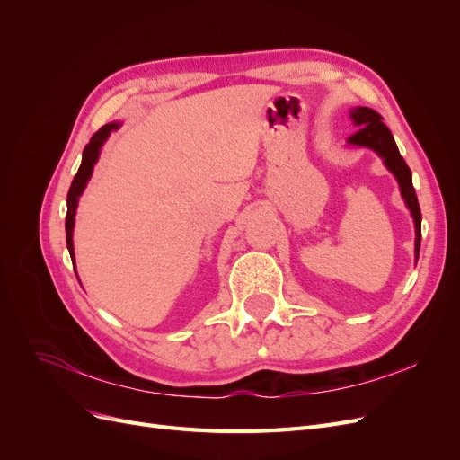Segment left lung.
Wrapping results in <instances>:
<instances>
[{"mask_svg": "<svg viewBox=\"0 0 460 460\" xmlns=\"http://www.w3.org/2000/svg\"><path fill=\"white\" fill-rule=\"evenodd\" d=\"M351 119H353L355 127H358V130L347 142L353 146L368 147V149L378 153V155L384 159V164L387 166V171L397 178L401 196H402V199H405L409 211L414 218V232H416L414 259L419 261L420 238H422V234H420L422 215H420L419 198H416V191L412 188V174H411L409 164L405 163V159L401 157L394 136L382 122L380 113H376V111L370 107H355V109H351Z\"/></svg>", "mask_w": 460, "mask_h": 460, "instance_id": "1", "label": "left lung"}]
</instances>
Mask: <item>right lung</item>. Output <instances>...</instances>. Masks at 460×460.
Returning a JSON list of instances; mask_svg holds the SVG:
<instances>
[{
  "instance_id": "add662e5",
  "label": "right lung",
  "mask_w": 460,
  "mask_h": 460,
  "mask_svg": "<svg viewBox=\"0 0 460 460\" xmlns=\"http://www.w3.org/2000/svg\"><path fill=\"white\" fill-rule=\"evenodd\" d=\"M120 127L119 122H109L105 127H102L97 130L90 144L84 147V153H82V163H80V169L73 180L71 190H68V196H66V218H65V230H66V247H68V253H71V259L75 261V247H73V228H75V215H76V207H78V198L82 196V191H84L88 180L92 176L93 171V164L100 159V151L102 146L105 144V140L109 137V134L117 130Z\"/></svg>"
}]
</instances>
